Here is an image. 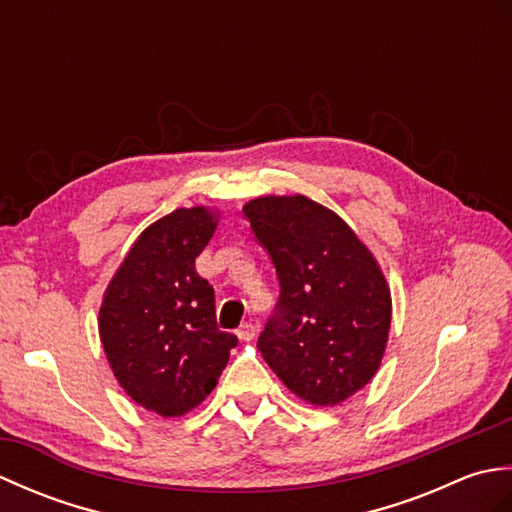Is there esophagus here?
I'll use <instances>...</instances> for the list:
<instances>
[{
	"label": "esophagus",
	"mask_w": 512,
	"mask_h": 512,
	"mask_svg": "<svg viewBox=\"0 0 512 512\" xmlns=\"http://www.w3.org/2000/svg\"><path fill=\"white\" fill-rule=\"evenodd\" d=\"M235 334H237L242 341H253L255 336H257V325H255V323H242V325H239V328H237Z\"/></svg>",
	"instance_id": "esophagus-1"
}]
</instances>
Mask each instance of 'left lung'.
<instances>
[{"mask_svg":"<svg viewBox=\"0 0 512 512\" xmlns=\"http://www.w3.org/2000/svg\"><path fill=\"white\" fill-rule=\"evenodd\" d=\"M244 215L279 279L259 352L292 394L339 405L383 361L391 325L385 275L352 228L306 195L250 200Z\"/></svg>","mask_w":512,"mask_h":512,"instance_id":"obj_1","label":"left lung"}]
</instances>
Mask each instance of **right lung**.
Returning <instances> with one entry per match:
<instances>
[{"label": "right lung", "instance_id": "1", "mask_svg": "<svg viewBox=\"0 0 512 512\" xmlns=\"http://www.w3.org/2000/svg\"><path fill=\"white\" fill-rule=\"evenodd\" d=\"M217 224L204 206L147 226L116 270L99 312L103 350L118 383L140 407L176 418L217 385L237 336L215 319V292L195 257Z\"/></svg>", "mask_w": 512, "mask_h": 512}]
</instances>
